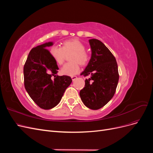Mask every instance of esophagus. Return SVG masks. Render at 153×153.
I'll list each match as a JSON object with an SVG mask.
<instances>
[{
	"label": "esophagus",
	"mask_w": 153,
	"mask_h": 153,
	"mask_svg": "<svg viewBox=\"0 0 153 153\" xmlns=\"http://www.w3.org/2000/svg\"><path fill=\"white\" fill-rule=\"evenodd\" d=\"M71 78H72V80H73V81H75V80L76 79V78H77V77H76V76H71Z\"/></svg>",
	"instance_id": "esophagus-1"
}]
</instances>
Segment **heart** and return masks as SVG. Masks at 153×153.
Listing matches in <instances>:
<instances>
[{
    "instance_id": "obj_1",
    "label": "heart",
    "mask_w": 153,
    "mask_h": 153,
    "mask_svg": "<svg viewBox=\"0 0 153 153\" xmlns=\"http://www.w3.org/2000/svg\"><path fill=\"white\" fill-rule=\"evenodd\" d=\"M84 44L78 39H71L64 41L62 47L53 46L50 48V54L55 62L61 65L64 62L66 55L71 53L69 61L61 69V73L64 75L73 76L80 71V66H84L89 60V55L85 52Z\"/></svg>"
}]
</instances>
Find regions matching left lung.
I'll return each instance as SVG.
<instances>
[{
	"instance_id": "1",
	"label": "left lung",
	"mask_w": 153,
	"mask_h": 153,
	"mask_svg": "<svg viewBox=\"0 0 153 153\" xmlns=\"http://www.w3.org/2000/svg\"><path fill=\"white\" fill-rule=\"evenodd\" d=\"M91 57L81 75L90 76L80 91L82 102L92 110L102 108L113 98L118 84V66L108 48L96 39L89 40Z\"/></svg>"
}]
</instances>
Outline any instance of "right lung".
Segmentation results:
<instances>
[{
	"instance_id": "right-lung-1",
	"label": "right lung",
	"mask_w": 153,
	"mask_h": 153,
	"mask_svg": "<svg viewBox=\"0 0 153 153\" xmlns=\"http://www.w3.org/2000/svg\"><path fill=\"white\" fill-rule=\"evenodd\" d=\"M53 45L52 41H50L32 48L24 68V85L27 93L45 110L57 106L72 82L70 76L57 75V64L46 49ZM52 76H54L53 79Z\"/></svg>"
}]
</instances>
